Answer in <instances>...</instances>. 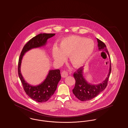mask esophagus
I'll return each mask as SVG.
<instances>
[{
	"instance_id": "1",
	"label": "esophagus",
	"mask_w": 128,
	"mask_h": 128,
	"mask_svg": "<svg viewBox=\"0 0 128 128\" xmlns=\"http://www.w3.org/2000/svg\"><path fill=\"white\" fill-rule=\"evenodd\" d=\"M61 76L63 77V78H65L67 77L68 76V73L67 72V71H65V70H64L62 72V73L61 74Z\"/></svg>"
}]
</instances>
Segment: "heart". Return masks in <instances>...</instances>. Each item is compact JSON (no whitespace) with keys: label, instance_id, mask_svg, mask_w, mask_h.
<instances>
[{"label":"heart","instance_id":"1","mask_svg":"<svg viewBox=\"0 0 128 128\" xmlns=\"http://www.w3.org/2000/svg\"><path fill=\"white\" fill-rule=\"evenodd\" d=\"M95 44L93 40L83 37L70 36L62 38L60 48L54 46L52 56L55 61L61 63L69 56L70 61L73 67H81L90 58L94 52Z\"/></svg>","mask_w":128,"mask_h":128}]
</instances>
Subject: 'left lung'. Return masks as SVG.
<instances>
[{"label": "left lung", "instance_id": "8db88e82", "mask_svg": "<svg viewBox=\"0 0 128 128\" xmlns=\"http://www.w3.org/2000/svg\"><path fill=\"white\" fill-rule=\"evenodd\" d=\"M97 39L98 49L107 53L110 59V70L106 79L101 83L98 84H92L88 83L85 79L84 74V68L80 67L77 72H75L73 76L75 80V85L72 92L75 96L82 101H88L96 96L101 92L103 91L108 85V80L110 78L111 71V60L110 55L106 46L101 40Z\"/></svg>", "mask_w": 128, "mask_h": 128}]
</instances>
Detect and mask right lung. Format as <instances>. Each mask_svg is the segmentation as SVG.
Returning <instances> with one entry per match:
<instances>
[{
    "label": "right lung",
    "instance_id": "1",
    "mask_svg": "<svg viewBox=\"0 0 128 128\" xmlns=\"http://www.w3.org/2000/svg\"><path fill=\"white\" fill-rule=\"evenodd\" d=\"M55 34H40L25 44L22 49L18 63V74L26 94L32 100L38 102H44L51 98L56 89L57 85L61 79L60 70L49 71L46 78L41 84L37 85H31L25 80L20 72L22 60L25 53L30 49L41 48L46 46L48 39L54 36Z\"/></svg>",
    "mask_w": 128,
    "mask_h": 128
}]
</instances>
